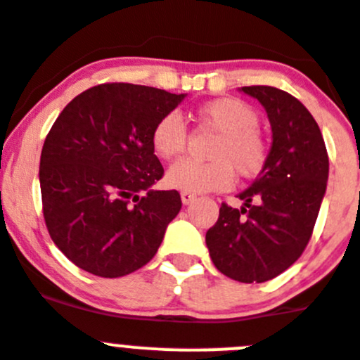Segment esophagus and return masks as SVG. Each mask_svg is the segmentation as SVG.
Instances as JSON below:
<instances>
[{
  "label": "esophagus",
  "instance_id": "1",
  "mask_svg": "<svg viewBox=\"0 0 360 360\" xmlns=\"http://www.w3.org/2000/svg\"><path fill=\"white\" fill-rule=\"evenodd\" d=\"M195 199H197V195H193V193L181 192V200H183V204H192Z\"/></svg>",
  "mask_w": 360,
  "mask_h": 360
}]
</instances>
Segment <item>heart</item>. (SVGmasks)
<instances>
[{
	"label": "heart",
	"mask_w": 360,
	"mask_h": 360,
	"mask_svg": "<svg viewBox=\"0 0 360 360\" xmlns=\"http://www.w3.org/2000/svg\"><path fill=\"white\" fill-rule=\"evenodd\" d=\"M202 127L219 132L208 148L212 161L197 163L184 160L167 172V184L190 193L224 190L233 183V172L242 179L257 177L264 170L269 145L260 132V115L251 103L240 98H215L195 111ZM150 143L161 160H177L188 148V131L176 112H168L156 122Z\"/></svg>",
	"instance_id": "1"
}]
</instances>
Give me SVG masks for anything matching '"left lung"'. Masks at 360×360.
<instances>
[{"mask_svg":"<svg viewBox=\"0 0 360 360\" xmlns=\"http://www.w3.org/2000/svg\"><path fill=\"white\" fill-rule=\"evenodd\" d=\"M267 112L273 143L267 163L238 193L242 208L222 204L206 231L213 265L242 283L273 280L305 251L326 192L328 154L309 109L271 86H245Z\"/></svg>","mask_w":360,"mask_h":360,"instance_id":"left-lung-1","label":"left lung"}]
</instances>
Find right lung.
<instances>
[{
    "instance_id": "right-lung-1",
    "label": "right lung",
    "mask_w": 360,
    "mask_h": 360,
    "mask_svg": "<svg viewBox=\"0 0 360 360\" xmlns=\"http://www.w3.org/2000/svg\"><path fill=\"white\" fill-rule=\"evenodd\" d=\"M186 95L100 84L71 100L44 140L39 183L48 233L77 267L120 278L143 267L181 210L176 190H154L163 167L152 129Z\"/></svg>"
}]
</instances>
